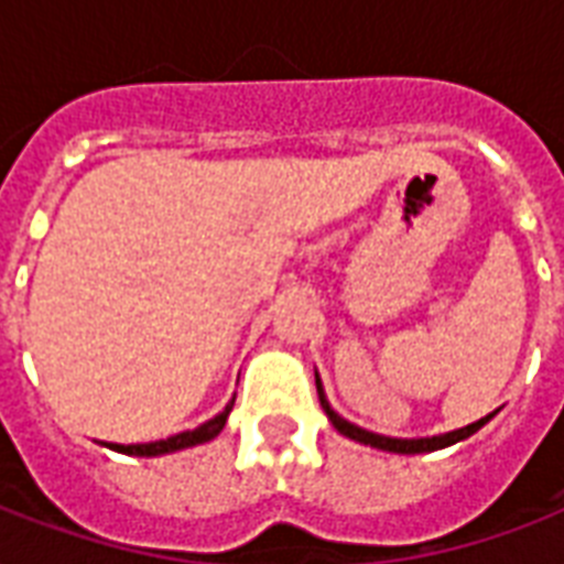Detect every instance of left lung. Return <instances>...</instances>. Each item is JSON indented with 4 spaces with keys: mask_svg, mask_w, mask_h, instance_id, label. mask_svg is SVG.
<instances>
[{
    "mask_svg": "<svg viewBox=\"0 0 564 564\" xmlns=\"http://www.w3.org/2000/svg\"><path fill=\"white\" fill-rule=\"evenodd\" d=\"M316 389H318V401H322V410L327 412V419H330V424H334L343 436L354 438V442H362V445H371V447H380V451H392V454H427V451H438V447H447V445H456V442H463V438L474 436L477 430L486 424V421L495 415H486V419L474 421V424H468V427L463 430H454V433H445V436H433V438H389V436H377V433H369V430L357 427V424H351V421H345L343 415H336L334 410H330V403L325 401V392H322V383H318L316 377Z\"/></svg>",
    "mask_w": 564,
    "mask_h": 564,
    "instance_id": "1",
    "label": "left lung"
}]
</instances>
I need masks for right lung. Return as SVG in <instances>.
Masks as SVG:
<instances>
[{"instance_id": "1", "label": "right lung", "mask_w": 564, "mask_h": 564, "mask_svg": "<svg viewBox=\"0 0 564 564\" xmlns=\"http://www.w3.org/2000/svg\"><path fill=\"white\" fill-rule=\"evenodd\" d=\"M230 406H234V403H228V406H225L216 419L207 421V424L187 430V433H178V436L161 438V442H149V445H110V447L119 451V454H131V456H161V454H172V451H181V447L202 445V442H210V438L219 436L221 427H225V421H228Z\"/></svg>"}]
</instances>
